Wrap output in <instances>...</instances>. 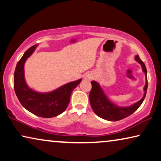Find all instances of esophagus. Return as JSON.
<instances>
[{
  "label": "esophagus",
  "instance_id": "1",
  "mask_svg": "<svg viewBox=\"0 0 161 161\" xmlns=\"http://www.w3.org/2000/svg\"><path fill=\"white\" fill-rule=\"evenodd\" d=\"M91 78H92V76L90 74H86L85 76V80H91Z\"/></svg>",
  "mask_w": 161,
  "mask_h": 161
}]
</instances>
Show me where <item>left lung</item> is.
Here are the masks:
<instances>
[{
  "mask_svg": "<svg viewBox=\"0 0 161 161\" xmlns=\"http://www.w3.org/2000/svg\"><path fill=\"white\" fill-rule=\"evenodd\" d=\"M134 59L142 66V71L145 75L146 83L144 87V95L142 99L129 106H119L110 100L104 91L103 90L102 87H100L99 83L95 81H91L92 90L90 91L89 98H90V105L93 111L100 118L111 121H119V120L126 118L127 116H130L134 111H136L145 100L147 90V69H146L145 64L142 61H141L138 55L135 56Z\"/></svg>",
  "mask_w": 161,
  "mask_h": 161,
  "instance_id": "left-lung-1",
  "label": "left lung"
}]
</instances>
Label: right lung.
Returning <instances> with one entry per match:
<instances>
[{
  "label": "right lung",
  "mask_w": 161,
  "mask_h": 161,
  "mask_svg": "<svg viewBox=\"0 0 161 161\" xmlns=\"http://www.w3.org/2000/svg\"><path fill=\"white\" fill-rule=\"evenodd\" d=\"M38 46L29 48L16 64L14 76V90L19 102L28 111L42 118H52L67 108L74 89L82 80L71 81L48 92H40L27 85L25 76V64Z\"/></svg>",
  "instance_id": "add662e5"
}]
</instances>
